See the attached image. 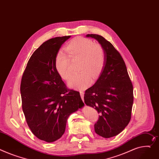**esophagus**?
<instances>
[{"instance_id":"obj_1","label":"esophagus","mask_w":159,"mask_h":159,"mask_svg":"<svg viewBox=\"0 0 159 159\" xmlns=\"http://www.w3.org/2000/svg\"><path fill=\"white\" fill-rule=\"evenodd\" d=\"M80 97H81V98L82 100V101L84 102V92L83 91H80Z\"/></svg>"}]
</instances>
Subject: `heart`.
<instances>
[{
    "mask_svg": "<svg viewBox=\"0 0 159 159\" xmlns=\"http://www.w3.org/2000/svg\"><path fill=\"white\" fill-rule=\"evenodd\" d=\"M65 51L57 52L55 59L56 68L61 77L68 80L72 75L71 60L77 61V72L69 81V85L82 90L88 87L92 81L100 76L105 63V53L103 48L88 38L76 37L66 45Z\"/></svg>",
    "mask_w": 159,
    "mask_h": 159,
    "instance_id": "obj_1",
    "label": "heart"
}]
</instances>
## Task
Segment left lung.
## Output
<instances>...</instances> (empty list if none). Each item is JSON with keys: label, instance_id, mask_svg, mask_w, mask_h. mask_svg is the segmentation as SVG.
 <instances>
[{"label": "left lung", "instance_id": "1", "mask_svg": "<svg viewBox=\"0 0 159 159\" xmlns=\"http://www.w3.org/2000/svg\"><path fill=\"white\" fill-rule=\"evenodd\" d=\"M97 39L105 53V63L94 85L84 94V102L100 114L94 131L105 137L117 135L129 123L134 102L133 85L119 52L98 34H88Z\"/></svg>", "mask_w": 159, "mask_h": 159}]
</instances>
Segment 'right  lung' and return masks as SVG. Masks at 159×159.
<instances>
[{
    "mask_svg": "<svg viewBox=\"0 0 159 159\" xmlns=\"http://www.w3.org/2000/svg\"><path fill=\"white\" fill-rule=\"evenodd\" d=\"M70 36L50 39L30 57L20 84L22 109L29 129L40 140L54 142L64 134L69 116L84 103L79 91L68 89L55 59Z\"/></svg>",
    "mask_w": 159,
    "mask_h": 159,
    "instance_id": "right-lung-1",
    "label": "right lung"
}]
</instances>
